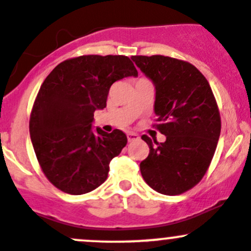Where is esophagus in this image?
Instances as JSON below:
<instances>
[{
	"label": "esophagus",
	"instance_id": "esophagus-1",
	"mask_svg": "<svg viewBox=\"0 0 251 251\" xmlns=\"http://www.w3.org/2000/svg\"><path fill=\"white\" fill-rule=\"evenodd\" d=\"M126 136H128V141H135L139 139V135L136 133H134V131H129L126 134Z\"/></svg>",
	"mask_w": 251,
	"mask_h": 251
}]
</instances>
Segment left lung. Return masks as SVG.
Segmentation results:
<instances>
[{"label":"left lung","instance_id":"left-lung-1","mask_svg":"<svg viewBox=\"0 0 251 251\" xmlns=\"http://www.w3.org/2000/svg\"><path fill=\"white\" fill-rule=\"evenodd\" d=\"M155 84L153 125L165 143L146 141L150 152L140 163L149 187L165 195H179L198 184L209 170L221 133L217 102L207 79L192 63L161 54L133 56Z\"/></svg>","mask_w":251,"mask_h":251}]
</instances>
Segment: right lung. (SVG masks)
Segmentation results:
<instances>
[{
    "instance_id": "obj_1",
    "label": "right lung",
    "mask_w": 251,
    "mask_h": 251,
    "mask_svg": "<svg viewBox=\"0 0 251 251\" xmlns=\"http://www.w3.org/2000/svg\"><path fill=\"white\" fill-rule=\"evenodd\" d=\"M136 75L129 57L85 54L61 62L46 76L29 131L41 171L57 189L81 195L107 179L111 160L128 140L120 129L93 131L94 112L106 107L115 81Z\"/></svg>"
}]
</instances>
